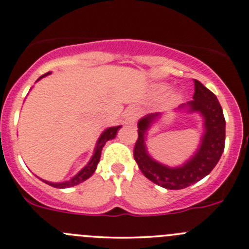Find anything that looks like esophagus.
Listing matches in <instances>:
<instances>
[{"instance_id": "1", "label": "esophagus", "mask_w": 249, "mask_h": 249, "mask_svg": "<svg viewBox=\"0 0 249 249\" xmlns=\"http://www.w3.org/2000/svg\"><path fill=\"white\" fill-rule=\"evenodd\" d=\"M139 115H140V111H139V109H138V107H129V109H128L127 111H125L124 124H129V125L134 124L135 122H137V120H138V117H139Z\"/></svg>"}]
</instances>
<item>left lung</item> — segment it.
<instances>
[{"label": "left lung", "mask_w": 249, "mask_h": 249, "mask_svg": "<svg viewBox=\"0 0 249 249\" xmlns=\"http://www.w3.org/2000/svg\"><path fill=\"white\" fill-rule=\"evenodd\" d=\"M186 105L190 111L201 112L205 119L206 133L197 154L179 168L162 166L154 161L145 150L146 129L160 114L147 115L138 122V139L133 150L134 160L147 179L168 190H180L205 178L218 163L225 146V119L215 95L200 81L195 80L194 99Z\"/></svg>", "instance_id": "1"}]
</instances>
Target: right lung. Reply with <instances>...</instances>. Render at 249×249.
<instances>
[{
  "instance_id": "obj_1",
  "label": "right lung",
  "mask_w": 249,
  "mask_h": 249,
  "mask_svg": "<svg viewBox=\"0 0 249 249\" xmlns=\"http://www.w3.org/2000/svg\"><path fill=\"white\" fill-rule=\"evenodd\" d=\"M48 73L51 72H47L44 73V75H42L40 78L44 77V76H47ZM38 78V80H40ZM121 128V125H117V127H111V128H107V130H105L104 133H103L102 135H100L99 140H98L97 142V147H95L94 150V155H93V157L90 159L89 163L87 164V166L85 167V168L82 169V171L80 172V173L77 174V176L73 177L71 180L69 181H64V183H49V181H44V183L49 184L51 186H53V188H58V189H65V188H71V186H75L77 185V184L82 183V181H85L86 179L89 178L90 176H92L93 173H94L95 168H97V164L98 162H99L100 160V155H102V150H103V146L105 145V142H107V140L110 139H114L115 137H116V133L117 130Z\"/></svg>"
}]
</instances>
